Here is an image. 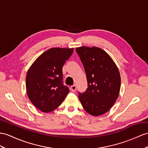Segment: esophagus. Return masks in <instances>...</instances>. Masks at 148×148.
I'll list each match as a JSON object with an SVG mask.
<instances>
[{
	"label": "esophagus",
	"mask_w": 148,
	"mask_h": 148,
	"mask_svg": "<svg viewBox=\"0 0 148 148\" xmlns=\"http://www.w3.org/2000/svg\"><path fill=\"white\" fill-rule=\"evenodd\" d=\"M77 90V86L75 85L71 86V92H75V90Z\"/></svg>",
	"instance_id": "34e87169"
}]
</instances>
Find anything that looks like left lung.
<instances>
[{
    "label": "left lung",
    "mask_w": 148,
    "mask_h": 148,
    "mask_svg": "<svg viewBox=\"0 0 148 148\" xmlns=\"http://www.w3.org/2000/svg\"><path fill=\"white\" fill-rule=\"evenodd\" d=\"M76 51L84 66L88 88L78 98L86 112L99 116L109 111L117 99L121 75L116 63L98 47L82 46Z\"/></svg>",
    "instance_id": "left-lung-1"
}]
</instances>
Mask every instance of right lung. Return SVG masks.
Segmentation results:
<instances>
[{
  "mask_svg": "<svg viewBox=\"0 0 148 148\" xmlns=\"http://www.w3.org/2000/svg\"><path fill=\"white\" fill-rule=\"evenodd\" d=\"M73 52V48L49 49L29 68L26 78L28 98L43 112L58 107L70 92L63 84L62 68Z\"/></svg>",
  "mask_w": 148,
  "mask_h": 148,
  "instance_id": "right-lung-1",
  "label": "right lung"
}]
</instances>
